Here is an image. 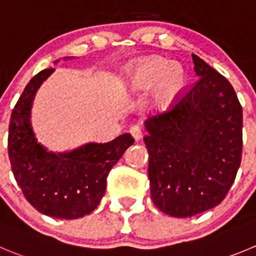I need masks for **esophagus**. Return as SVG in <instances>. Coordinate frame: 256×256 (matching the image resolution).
I'll return each mask as SVG.
<instances>
[{"label": "esophagus", "instance_id": "esophagus-1", "mask_svg": "<svg viewBox=\"0 0 256 256\" xmlns=\"http://www.w3.org/2000/svg\"><path fill=\"white\" fill-rule=\"evenodd\" d=\"M130 134L133 136V138H134L136 140H140V138L143 137L142 128H140V126H137V124H136V126H130Z\"/></svg>", "mask_w": 256, "mask_h": 256}]
</instances>
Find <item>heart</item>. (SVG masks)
<instances>
[{
	"label": "heart",
	"mask_w": 256,
	"mask_h": 256,
	"mask_svg": "<svg viewBox=\"0 0 256 256\" xmlns=\"http://www.w3.org/2000/svg\"><path fill=\"white\" fill-rule=\"evenodd\" d=\"M160 78L153 94V104L160 109L168 106L184 82V72L180 65H170L166 60L148 59L136 65L126 80L130 92H146Z\"/></svg>",
	"instance_id": "b5f03b06"
}]
</instances>
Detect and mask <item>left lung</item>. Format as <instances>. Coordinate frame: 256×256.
Masks as SVG:
<instances>
[{"instance_id": "obj_1", "label": "left lung", "mask_w": 256, "mask_h": 256, "mask_svg": "<svg viewBox=\"0 0 256 256\" xmlns=\"http://www.w3.org/2000/svg\"><path fill=\"white\" fill-rule=\"evenodd\" d=\"M197 82L168 113L144 122L156 208L190 218L225 198L242 163V108L225 76L192 54Z\"/></svg>"}]
</instances>
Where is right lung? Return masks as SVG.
I'll use <instances>...</instances> for the list:
<instances>
[{
    "label": "right lung",
    "mask_w": 256,
    "mask_h": 256,
    "mask_svg": "<svg viewBox=\"0 0 256 256\" xmlns=\"http://www.w3.org/2000/svg\"><path fill=\"white\" fill-rule=\"evenodd\" d=\"M55 69L30 80L17 100L8 126V157L14 180L28 202L44 215L79 218L93 212L106 194V177L130 146V133L108 143H88L72 152H48L36 140L30 122L34 96Z\"/></svg>",
    "instance_id": "right-lung-1"
}]
</instances>
